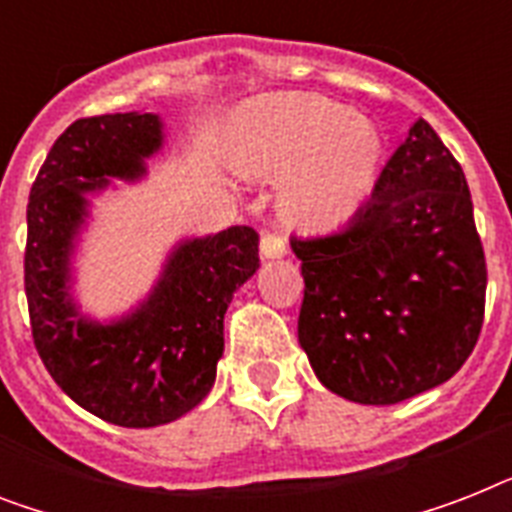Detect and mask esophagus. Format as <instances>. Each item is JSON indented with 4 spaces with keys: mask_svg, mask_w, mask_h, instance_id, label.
Instances as JSON below:
<instances>
[{
    "mask_svg": "<svg viewBox=\"0 0 512 512\" xmlns=\"http://www.w3.org/2000/svg\"><path fill=\"white\" fill-rule=\"evenodd\" d=\"M260 255L265 260H278V257L286 255V242L281 234H273V231H265L260 236Z\"/></svg>",
    "mask_w": 512,
    "mask_h": 512,
    "instance_id": "1",
    "label": "esophagus"
}]
</instances>
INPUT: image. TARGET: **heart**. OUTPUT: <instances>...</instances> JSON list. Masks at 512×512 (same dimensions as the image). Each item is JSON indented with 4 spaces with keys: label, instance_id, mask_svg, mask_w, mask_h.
<instances>
[{
    "label": "heart",
    "instance_id": "1",
    "mask_svg": "<svg viewBox=\"0 0 512 512\" xmlns=\"http://www.w3.org/2000/svg\"><path fill=\"white\" fill-rule=\"evenodd\" d=\"M228 165L247 178L284 181L281 215L299 231L347 226L376 197L386 141L355 107L321 94L249 99L226 128Z\"/></svg>",
    "mask_w": 512,
    "mask_h": 512
}]
</instances>
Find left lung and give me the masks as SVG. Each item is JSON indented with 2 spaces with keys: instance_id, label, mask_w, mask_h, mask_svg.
Masks as SVG:
<instances>
[{
  "instance_id": "1",
  "label": "left lung",
  "mask_w": 512,
  "mask_h": 512,
  "mask_svg": "<svg viewBox=\"0 0 512 512\" xmlns=\"http://www.w3.org/2000/svg\"><path fill=\"white\" fill-rule=\"evenodd\" d=\"M299 344L328 392L397 405L463 368L484 323L486 260L460 162L418 118L376 197L339 234L292 239Z\"/></svg>"
}]
</instances>
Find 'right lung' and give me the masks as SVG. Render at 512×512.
I'll return each mask as SVG.
<instances>
[{
    "instance_id": "add662e5",
    "label": "right lung",
    "mask_w": 512,
    "mask_h": 512,
    "mask_svg": "<svg viewBox=\"0 0 512 512\" xmlns=\"http://www.w3.org/2000/svg\"><path fill=\"white\" fill-rule=\"evenodd\" d=\"M165 126L155 112L81 118L54 141L28 197L26 297L33 344L70 400L102 421L152 429L205 400L223 357V315L260 268L255 228L231 226L173 247L147 299L94 321L73 297V252L89 194L139 181Z\"/></svg>"
}]
</instances>
